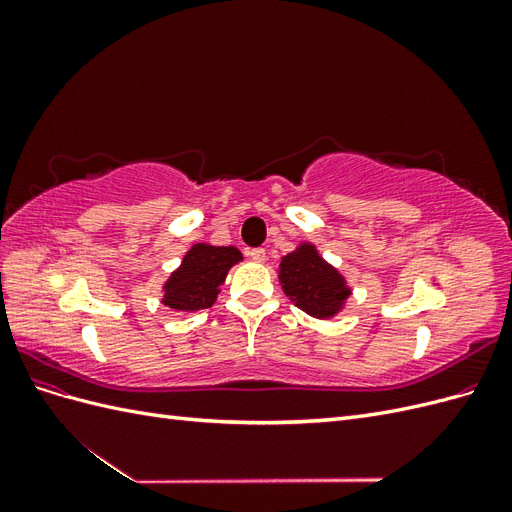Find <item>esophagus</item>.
<instances>
[{
  "label": "esophagus",
  "instance_id": "1",
  "mask_svg": "<svg viewBox=\"0 0 512 512\" xmlns=\"http://www.w3.org/2000/svg\"><path fill=\"white\" fill-rule=\"evenodd\" d=\"M247 256H250L254 262H265V260H267L265 247H252V250L247 252Z\"/></svg>",
  "mask_w": 512,
  "mask_h": 512
}]
</instances>
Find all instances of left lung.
<instances>
[{
    "label": "left lung",
    "instance_id": "obj_1",
    "mask_svg": "<svg viewBox=\"0 0 512 512\" xmlns=\"http://www.w3.org/2000/svg\"><path fill=\"white\" fill-rule=\"evenodd\" d=\"M280 282L292 303L316 318H331L350 294L344 277L309 243L282 258Z\"/></svg>",
    "mask_w": 512,
    "mask_h": 512
}]
</instances>
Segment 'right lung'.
<instances>
[{"instance_id": "obj_1", "label": "right lung", "mask_w": 512, "mask_h": 512, "mask_svg": "<svg viewBox=\"0 0 512 512\" xmlns=\"http://www.w3.org/2000/svg\"><path fill=\"white\" fill-rule=\"evenodd\" d=\"M241 260L237 247H213L196 243L185 254L181 267L168 277L162 303L177 312H198L218 299L228 269Z\"/></svg>"}]
</instances>
